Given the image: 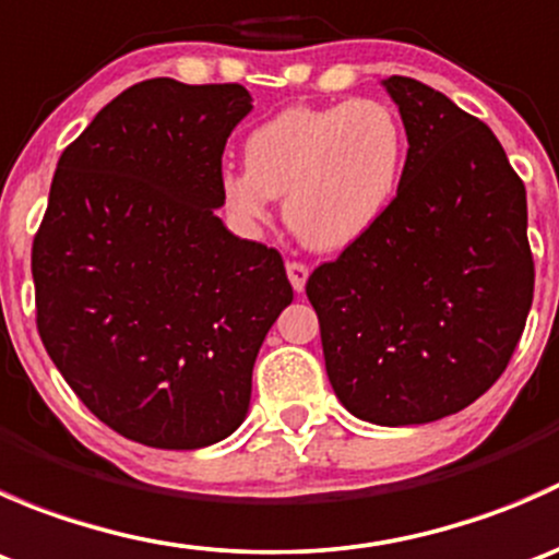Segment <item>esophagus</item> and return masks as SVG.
<instances>
[{
	"mask_svg": "<svg viewBox=\"0 0 559 559\" xmlns=\"http://www.w3.org/2000/svg\"><path fill=\"white\" fill-rule=\"evenodd\" d=\"M286 275H289L295 292H302V289H306V281H308V264L286 262Z\"/></svg>",
	"mask_w": 559,
	"mask_h": 559,
	"instance_id": "esophagus-1",
	"label": "esophagus"
}]
</instances>
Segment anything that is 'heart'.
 Here are the masks:
<instances>
[{"label":"heart","mask_w":559,"mask_h":559,"mask_svg":"<svg viewBox=\"0 0 559 559\" xmlns=\"http://www.w3.org/2000/svg\"><path fill=\"white\" fill-rule=\"evenodd\" d=\"M243 173L222 175V202L243 229L262 227L284 198L292 233L313 251H341L392 205L405 167V129L379 99L289 107L253 129Z\"/></svg>","instance_id":"1"}]
</instances>
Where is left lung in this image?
<instances>
[{
  "label": "left lung",
  "instance_id": "1",
  "mask_svg": "<svg viewBox=\"0 0 559 559\" xmlns=\"http://www.w3.org/2000/svg\"><path fill=\"white\" fill-rule=\"evenodd\" d=\"M384 86L408 134L400 189L306 295L341 403L403 427L456 414L503 376L535 267L524 183L492 129L414 78Z\"/></svg>",
  "mask_w": 559,
  "mask_h": 559
}]
</instances>
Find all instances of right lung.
Returning a JSON list of instances; mask_svg holds the SVG:
<instances>
[{
  "label": "right lung",
  "mask_w": 559,
  "mask_h": 559,
  "mask_svg": "<svg viewBox=\"0 0 559 559\" xmlns=\"http://www.w3.org/2000/svg\"><path fill=\"white\" fill-rule=\"evenodd\" d=\"M248 110L240 83L129 86L64 148L32 243L45 352L99 421L145 447L238 430L259 346L295 297L281 253L216 216Z\"/></svg>",
  "instance_id": "1"
}]
</instances>
